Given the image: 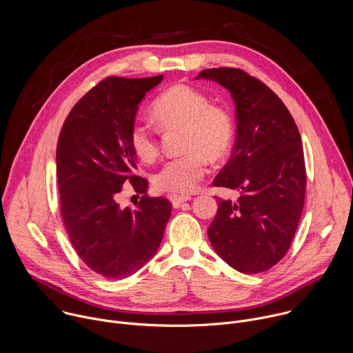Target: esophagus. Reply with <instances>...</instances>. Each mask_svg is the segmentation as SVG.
<instances>
[{
    "label": "esophagus",
    "instance_id": "esophagus-1",
    "mask_svg": "<svg viewBox=\"0 0 353 353\" xmlns=\"http://www.w3.org/2000/svg\"><path fill=\"white\" fill-rule=\"evenodd\" d=\"M169 199L172 201L173 208H180L184 202L191 201V196H190V195H176V194H170V195H169Z\"/></svg>",
    "mask_w": 353,
    "mask_h": 353
}]
</instances>
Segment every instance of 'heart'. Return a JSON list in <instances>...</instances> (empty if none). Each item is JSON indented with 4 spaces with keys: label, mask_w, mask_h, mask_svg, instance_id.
Segmentation results:
<instances>
[{
    "label": "heart",
    "mask_w": 353,
    "mask_h": 353,
    "mask_svg": "<svg viewBox=\"0 0 353 353\" xmlns=\"http://www.w3.org/2000/svg\"><path fill=\"white\" fill-rule=\"evenodd\" d=\"M151 113L162 129L184 132V154L165 162L154 174V185L165 192H192L205 176L206 158L219 162L231 148L234 128L230 113L212 105L199 90L184 84L163 91L154 101ZM129 143L141 162L151 163L159 154L157 134L147 123L139 122L132 126Z\"/></svg>",
    "instance_id": "obj_1"
}]
</instances>
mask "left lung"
<instances>
[{
    "mask_svg": "<svg viewBox=\"0 0 353 353\" xmlns=\"http://www.w3.org/2000/svg\"><path fill=\"white\" fill-rule=\"evenodd\" d=\"M195 79L227 88L237 119L232 155L213 185L240 196L219 199L209 241L232 269L245 274L269 270L287 254L303 209L306 172L299 130L283 101L241 69H205Z\"/></svg>",
    "mask_w": 353,
    "mask_h": 353,
    "instance_id": "left-lung-1",
    "label": "left lung"
}]
</instances>
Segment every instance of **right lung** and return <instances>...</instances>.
<instances>
[{"label":"right lung","mask_w":353,"mask_h":353,"mask_svg":"<svg viewBox=\"0 0 353 353\" xmlns=\"http://www.w3.org/2000/svg\"><path fill=\"white\" fill-rule=\"evenodd\" d=\"M163 74L108 77L70 110L57 145L61 213L79 258L95 273L119 280L140 270L159 250L172 203L145 195L148 181L134 174L137 157L129 133L139 103ZM142 194L137 208L119 205L123 185Z\"/></svg>","instance_id":"right-lung-1"}]
</instances>
